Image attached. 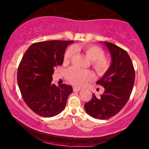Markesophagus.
Here are the masks:
<instances>
[{
  "mask_svg": "<svg viewBox=\"0 0 149 149\" xmlns=\"http://www.w3.org/2000/svg\"><path fill=\"white\" fill-rule=\"evenodd\" d=\"M73 90H74V91H81L80 88H78V87H73Z\"/></svg>",
  "mask_w": 149,
  "mask_h": 149,
  "instance_id": "esophagus-1",
  "label": "esophagus"
}]
</instances>
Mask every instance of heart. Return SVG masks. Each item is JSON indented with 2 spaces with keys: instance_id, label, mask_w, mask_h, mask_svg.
<instances>
[{
  "instance_id": "1",
  "label": "heart",
  "mask_w": 149,
  "mask_h": 149,
  "mask_svg": "<svg viewBox=\"0 0 149 149\" xmlns=\"http://www.w3.org/2000/svg\"><path fill=\"white\" fill-rule=\"evenodd\" d=\"M75 49L81 50L91 60L93 69L99 75L107 74L111 67V61L109 58L104 56V51L101 48L93 45H87L84 46L70 47L65 50L64 56V62L68 63L75 54ZM65 77L67 80L75 86L82 87L94 78V74L88 70L77 68L72 67L66 70Z\"/></svg>"
}]
</instances>
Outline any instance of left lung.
<instances>
[{"label":"left lung","instance_id":"obj_1","mask_svg":"<svg viewBox=\"0 0 149 149\" xmlns=\"http://www.w3.org/2000/svg\"><path fill=\"white\" fill-rule=\"evenodd\" d=\"M112 55L110 70L97 81L104 88L99 98L95 95L84 105L86 112L96 119L106 120L117 114L130 99L135 81V72L129 54L124 49L104 42Z\"/></svg>","mask_w":149,"mask_h":149}]
</instances>
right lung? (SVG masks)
I'll use <instances>...</instances> for the list:
<instances>
[{"instance_id": "add662e5", "label": "right lung", "mask_w": 149, "mask_h": 149, "mask_svg": "<svg viewBox=\"0 0 149 149\" xmlns=\"http://www.w3.org/2000/svg\"><path fill=\"white\" fill-rule=\"evenodd\" d=\"M74 41L52 40L32 44L25 52L17 69V84L25 102L32 111L50 118L64 109L70 85L52 84L54 70L63 64L64 54Z\"/></svg>"}]
</instances>
